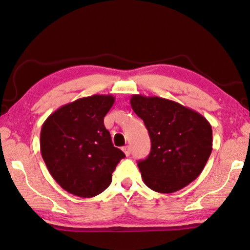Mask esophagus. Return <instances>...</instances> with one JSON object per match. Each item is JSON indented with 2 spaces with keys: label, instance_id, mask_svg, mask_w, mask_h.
Listing matches in <instances>:
<instances>
[{
  "label": "esophagus",
  "instance_id": "esophagus-1",
  "mask_svg": "<svg viewBox=\"0 0 250 250\" xmlns=\"http://www.w3.org/2000/svg\"><path fill=\"white\" fill-rule=\"evenodd\" d=\"M123 151H124V153H125L126 157H128V155L131 154V147H129L128 146H126L123 147Z\"/></svg>",
  "mask_w": 250,
  "mask_h": 250
}]
</instances>
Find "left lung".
Instances as JSON below:
<instances>
[{"label": "left lung", "mask_w": 250, "mask_h": 250, "mask_svg": "<svg viewBox=\"0 0 250 250\" xmlns=\"http://www.w3.org/2000/svg\"><path fill=\"white\" fill-rule=\"evenodd\" d=\"M129 103L151 139L149 157L137 164L144 184L169 194L196 179L212 152V126L208 119L160 97L133 95Z\"/></svg>", "instance_id": "1"}]
</instances>
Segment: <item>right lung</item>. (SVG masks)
Instances as JSON below:
<instances>
[{
    "label": "right lung",
    "instance_id": "1",
    "mask_svg": "<svg viewBox=\"0 0 250 250\" xmlns=\"http://www.w3.org/2000/svg\"><path fill=\"white\" fill-rule=\"evenodd\" d=\"M114 103L111 95L84 97L60 107L42 126L41 152L46 167L55 182L75 196L103 193L125 157L104 125Z\"/></svg>",
    "mask_w": 250,
    "mask_h": 250
}]
</instances>
